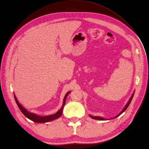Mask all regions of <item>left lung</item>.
Returning <instances> with one entry per match:
<instances>
[{"label": "left lung", "mask_w": 149, "mask_h": 149, "mask_svg": "<svg viewBox=\"0 0 149 149\" xmlns=\"http://www.w3.org/2000/svg\"><path fill=\"white\" fill-rule=\"evenodd\" d=\"M134 93H135V91H134V93H133L132 95H131L130 98L129 99V101L127 102V104H126V106L125 107V108L123 109V110H122V111L120 112V113H119V114H118V115H117V116H116V117H113V118H109V119H106V118H103V117H99V116H91V115H89V116H90V117L91 118H92L94 119V120H110V119H113V118H116V117H118L119 116H120V115L122 113L124 112H125V111L126 110V109L127 108V107H129V104L130 103V102H131V100H132V98H133V97H134Z\"/></svg>", "instance_id": "1"}]
</instances>
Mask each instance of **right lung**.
Returning <instances> with one entry per match:
<instances>
[{"instance_id": "right-lung-1", "label": "right lung", "mask_w": 149, "mask_h": 149, "mask_svg": "<svg viewBox=\"0 0 149 149\" xmlns=\"http://www.w3.org/2000/svg\"><path fill=\"white\" fill-rule=\"evenodd\" d=\"M71 91H68L65 95V97L64 98V100H63V106L61 108V109L58 111L57 112H56L55 114L53 115H50V116H38L36 114V113H32L31 112H29L27 109H25L22 104L19 103V102L17 100L16 96L14 95V98H15V100L17 104V105H18L19 109H20V111L22 112V113L23 114L27 117L28 118H29V120L36 122V123H47V122L52 121V120H56L58 118H59L61 115L63 114V108L64 107L65 105V100H66V98L67 97V95L69 94V93H70Z\"/></svg>"}]
</instances>
